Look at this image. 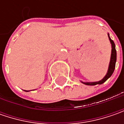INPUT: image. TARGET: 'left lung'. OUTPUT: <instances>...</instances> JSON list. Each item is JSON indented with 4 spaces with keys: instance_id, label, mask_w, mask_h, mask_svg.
<instances>
[{
    "instance_id": "left-lung-1",
    "label": "left lung",
    "mask_w": 124,
    "mask_h": 124,
    "mask_svg": "<svg viewBox=\"0 0 124 124\" xmlns=\"http://www.w3.org/2000/svg\"><path fill=\"white\" fill-rule=\"evenodd\" d=\"M109 40L111 43V45H112V53H111V58H110V65H109V68H108V72L106 75L104 77V78L99 81L97 82H90V83H83L85 85H97V84H102L108 78H110L111 77V75L113 73L115 68V63H116V61H117V52H116V49H115V44L114 43V41H112V39H110V37L109 36Z\"/></svg>"
}]
</instances>
